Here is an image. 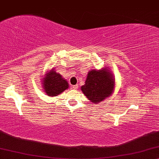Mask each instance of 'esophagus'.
<instances>
[{"mask_svg": "<svg viewBox=\"0 0 159 159\" xmlns=\"http://www.w3.org/2000/svg\"><path fill=\"white\" fill-rule=\"evenodd\" d=\"M72 89L74 90H76L78 89V85H73L72 86Z\"/></svg>", "mask_w": 159, "mask_h": 159, "instance_id": "esophagus-1", "label": "esophagus"}]
</instances>
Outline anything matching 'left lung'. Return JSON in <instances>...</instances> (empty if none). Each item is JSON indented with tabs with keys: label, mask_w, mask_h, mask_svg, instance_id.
<instances>
[{
	"label": "left lung",
	"mask_w": 159,
	"mask_h": 159,
	"mask_svg": "<svg viewBox=\"0 0 159 159\" xmlns=\"http://www.w3.org/2000/svg\"><path fill=\"white\" fill-rule=\"evenodd\" d=\"M114 80L107 68L91 70L88 74L82 91L91 102L99 104L113 93Z\"/></svg>",
	"instance_id": "8db88e82"
}]
</instances>
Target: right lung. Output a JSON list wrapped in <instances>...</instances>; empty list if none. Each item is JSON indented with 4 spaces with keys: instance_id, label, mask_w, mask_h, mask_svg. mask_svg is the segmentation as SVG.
Returning <instances> with one entry per match:
<instances>
[{
    "instance_id": "1",
    "label": "right lung",
    "mask_w": 159,
    "mask_h": 159,
    "mask_svg": "<svg viewBox=\"0 0 159 159\" xmlns=\"http://www.w3.org/2000/svg\"><path fill=\"white\" fill-rule=\"evenodd\" d=\"M43 86L45 93L49 97H55L68 89V83L54 68L45 74Z\"/></svg>"
}]
</instances>
